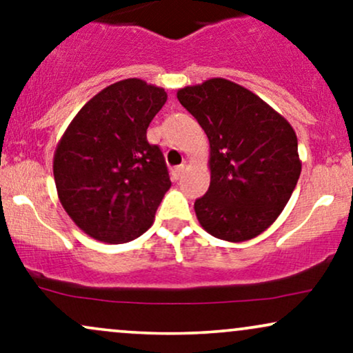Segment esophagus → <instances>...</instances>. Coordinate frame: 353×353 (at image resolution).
Instances as JSON below:
<instances>
[{
  "label": "esophagus",
  "instance_id": "esophagus-1",
  "mask_svg": "<svg viewBox=\"0 0 353 353\" xmlns=\"http://www.w3.org/2000/svg\"><path fill=\"white\" fill-rule=\"evenodd\" d=\"M184 171H185V165H184V164L176 165V168H174L172 171H171V177H172V181H177V179H179V177L182 176V174H184Z\"/></svg>",
  "mask_w": 353,
  "mask_h": 353
}]
</instances>
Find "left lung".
Returning <instances> with one entry per match:
<instances>
[{
    "label": "left lung",
    "instance_id": "left-lung-1",
    "mask_svg": "<svg viewBox=\"0 0 353 353\" xmlns=\"http://www.w3.org/2000/svg\"><path fill=\"white\" fill-rule=\"evenodd\" d=\"M210 144V185L194 202L199 224L228 242L257 237L292 196L302 163L285 117L241 84L212 78L177 91Z\"/></svg>",
    "mask_w": 353,
    "mask_h": 353
}]
</instances>
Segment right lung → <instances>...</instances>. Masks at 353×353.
<instances>
[{"label": "right lung", "instance_id": "obj_1", "mask_svg": "<svg viewBox=\"0 0 353 353\" xmlns=\"http://www.w3.org/2000/svg\"><path fill=\"white\" fill-rule=\"evenodd\" d=\"M165 101L163 88L117 81L79 109L59 139L52 159L59 202L89 237L124 244L152 225L171 179L145 132Z\"/></svg>", "mask_w": 353, "mask_h": 353}]
</instances>
